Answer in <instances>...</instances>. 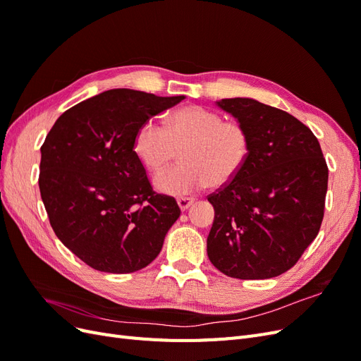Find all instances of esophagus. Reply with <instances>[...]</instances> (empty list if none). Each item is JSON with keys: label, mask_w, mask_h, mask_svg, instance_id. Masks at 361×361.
I'll use <instances>...</instances> for the list:
<instances>
[{"label": "esophagus", "mask_w": 361, "mask_h": 361, "mask_svg": "<svg viewBox=\"0 0 361 361\" xmlns=\"http://www.w3.org/2000/svg\"><path fill=\"white\" fill-rule=\"evenodd\" d=\"M195 200L192 199V197H179L178 199V204H179V207H180V211H187L188 207L194 203Z\"/></svg>", "instance_id": "1"}]
</instances>
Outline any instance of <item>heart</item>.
Masks as SVG:
<instances>
[{
  "label": "heart",
  "instance_id": "obj_1",
  "mask_svg": "<svg viewBox=\"0 0 361 361\" xmlns=\"http://www.w3.org/2000/svg\"><path fill=\"white\" fill-rule=\"evenodd\" d=\"M179 150L182 162L154 178L164 194L185 195L232 182L250 158L251 138L244 125L197 105L171 113L166 126L147 120L137 129L134 152L149 171L166 167Z\"/></svg>",
  "mask_w": 361,
  "mask_h": 361
}]
</instances>
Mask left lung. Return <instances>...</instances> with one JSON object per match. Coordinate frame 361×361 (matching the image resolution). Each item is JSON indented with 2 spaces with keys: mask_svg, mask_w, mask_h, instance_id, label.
<instances>
[{
  "mask_svg": "<svg viewBox=\"0 0 361 361\" xmlns=\"http://www.w3.org/2000/svg\"><path fill=\"white\" fill-rule=\"evenodd\" d=\"M216 105L247 128L251 152L243 171L207 197L215 211L207 257L233 279L277 277L321 228L329 167L319 141L298 118L256 99Z\"/></svg>",
  "mask_w": 361,
  "mask_h": 361,
  "instance_id": "1",
  "label": "left lung"
}]
</instances>
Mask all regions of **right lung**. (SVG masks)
Listing matches in <instances>:
<instances>
[{"mask_svg": "<svg viewBox=\"0 0 361 361\" xmlns=\"http://www.w3.org/2000/svg\"><path fill=\"white\" fill-rule=\"evenodd\" d=\"M183 99L106 90L64 111L47 135L42 202L57 238L93 269L126 274L147 267L179 218L176 200L152 190L134 137Z\"/></svg>", "mask_w": 361, "mask_h": 361, "instance_id": "add662e5", "label": "right lung"}]
</instances>
